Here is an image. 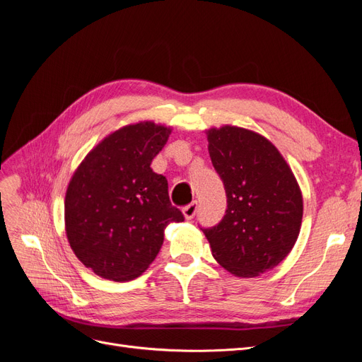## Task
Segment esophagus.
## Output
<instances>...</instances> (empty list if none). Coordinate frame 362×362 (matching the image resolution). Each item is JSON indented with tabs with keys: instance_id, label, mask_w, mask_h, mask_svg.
I'll return each mask as SVG.
<instances>
[{
	"instance_id": "obj_1",
	"label": "esophagus",
	"mask_w": 362,
	"mask_h": 362,
	"mask_svg": "<svg viewBox=\"0 0 362 362\" xmlns=\"http://www.w3.org/2000/svg\"><path fill=\"white\" fill-rule=\"evenodd\" d=\"M198 208H199L198 202H192V204H189V205H185V206L182 208L184 217L187 218V221H190V218H193V217L196 216V213H198Z\"/></svg>"
}]
</instances>
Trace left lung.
I'll return each instance as SVG.
<instances>
[{
    "label": "left lung",
    "mask_w": 362,
    "mask_h": 362,
    "mask_svg": "<svg viewBox=\"0 0 362 362\" xmlns=\"http://www.w3.org/2000/svg\"><path fill=\"white\" fill-rule=\"evenodd\" d=\"M206 134L228 205L222 221L202 231L218 264L235 276H257L276 267L298 240L300 189L266 137L231 125Z\"/></svg>",
    "instance_id": "8db88e82"
}]
</instances>
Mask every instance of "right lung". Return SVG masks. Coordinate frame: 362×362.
I'll use <instances>...</instances> for the list:
<instances>
[{
	"instance_id": "add662e5",
	"label": "right lung",
	"mask_w": 362,
	"mask_h": 362,
	"mask_svg": "<svg viewBox=\"0 0 362 362\" xmlns=\"http://www.w3.org/2000/svg\"><path fill=\"white\" fill-rule=\"evenodd\" d=\"M170 128L127 125L95 146L75 170L64 199L69 245L86 267L131 281L157 254L169 223L184 216L169 199L168 180L151 169Z\"/></svg>"
}]
</instances>
